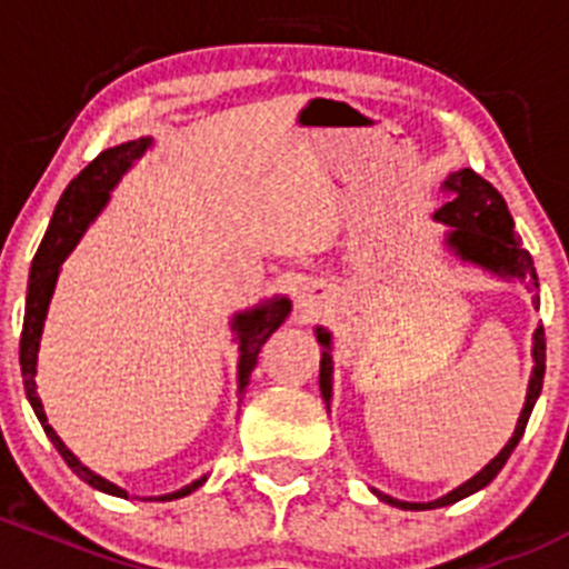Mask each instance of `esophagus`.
<instances>
[{"label":"esophagus","mask_w":569,"mask_h":569,"mask_svg":"<svg viewBox=\"0 0 569 569\" xmlns=\"http://www.w3.org/2000/svg\"><path fill=\"white\" fill-rule=\"evenodd\" d=\"M312 307H315L312 298H301V309H303V312H312Z\"/></svg>","instance_id":"34e87169"}]
</instances>
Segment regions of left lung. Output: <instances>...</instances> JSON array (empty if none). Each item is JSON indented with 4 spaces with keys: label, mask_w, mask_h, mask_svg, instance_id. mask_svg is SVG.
Returning <instances> with one entry per match:
<instances>
[{
    "label": "left lung",
    "mask_w": 569,
    "mask_h": 569,
    "mask_svg": "<svg viewBox=\"0 0 569 569\" xmlns=\"http://www.w3.org/2000/svg\"><path fill=\"white\" fill-rule=\"evenodd\" d=\"M449 199L436 210L432 219L443 221L449 227L447 232V246L460 257V260L473 262V266L485 268L490 273H499L503 279H520L526 284V290L537 292V271L535 260H531L529 251L523 249V241L515 232V221L509 216L507 202L493 186L485 178H479L473 169H460V172H452L443 183ZM540 301V298H537ZM318 333V342L323 345V359H320V395H323L326 408L331 406V333L326 328H315ZM531 359H535V367H531L529 378V391H526L523 411H520L518 425H515L512 438L507 441V447L496 455L477 477H471L468 482H462L460 488L449 490L447 496L436 501H397L391 496L375 490L380 501L391 503V507L400 509H438L449 507V503L466 499V496L477 493V490L488 488L496 479V473L501 471L503 462L509 460V455L515 452L518 441L523 438L526 425H529V416L535 411V402L542 391V378H546V328H537L535 342H531Z\"/></svg>",
    "instance_id": "left-lung-1"
}]
</instances>
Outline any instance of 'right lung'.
<instances>
[{
  "label": "right lung",
  "mask_w": 569,
  "mask_h": 569,
  "mask_svg": "<svg viewBox=\"0 0 569 569\" xmlns=\"http://www.w3.org/2000/svg\"><path fill=\"white\" fill-rule=\"evenodd\" d=\"M153 144V139H133V142L117 144V148L103 150L101 156L92 163H87L66 189V194L57 202L54 216H51V224L46 230L43 243H40L38 254L32 260V271H29V284H27V312H23V331H21V375H23V389H27V400L32 406L34 416L43 425L46 436L54 443L57 452L62 455V460L68 462L70 471L79 479H84L87 485H92L96 490L109 496H120L128 499V493L122 488H117L109 479L98 477L96 471H90L87 466H81V460L60 441V436L54 432V427L49 425L43 411V402L38 397V383H34V372H38V350H40V333H43L46 312H49L51 296H54L57 277H60V266L66 262V257L73 251V246L81 241V236L87 232L90 221L101 213L103 204L109 202V191L120 183L122 174L131 169V163L137 161L144 150ZM290 315V301L287 298H271V301L260 303L254 309H246L232 318V331L238 339V395H243V389L249 386V375L257 367V356L260 348L266 345V339L284 323V318ZM208 477L197 479V482L186 485V488L174 490V493L158 496V501H172L183 499V496L194 493L199 485Z\"/></svg>",
  "instance_id": "right-lung-1"
}]
</instances>
